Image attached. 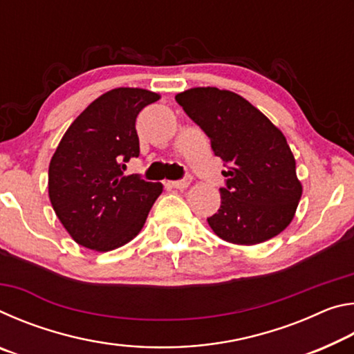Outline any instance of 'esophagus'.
I'll return each instance as SVG.
<instances>
[{
	"label": "esophagus",
	"mask_w": 354,
	"mask_h": 354,
	"mask_svg": "<svg viewBox=\"0 0 354 354\" xmlns=\"http://www.w3.org/2000/svg\"><path fill=\"white\" fill-rule=\"evenodd\" d=\"M190 183H192V178L190 176H185L184 179H181V181H171L170 185H171V187H175V189L184 190V189L189 187Z\"/></svg>",
	"instance_id": "1"
}]
</instances>
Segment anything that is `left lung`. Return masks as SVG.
Here are the masks:
<instances>
[{
    "mask_svg": "<svg viewBox=\"0 0 354 354\" xmlns=\"http://www.w3.org/2000/svg\"><path fill=\"white\" fill-rule=\"evenodd\" d=\"M175 100L211 139L226 162L221 205L207 218L220 239L236 245L262 243L295 217L303 185L284 134L241 95L194 87Z\"/></svg>",
    "mask_w": 354,
    "mask_h": 354,
    "instance_id": "left-lung-1",
    "label": "left lung"
}]
</instances>
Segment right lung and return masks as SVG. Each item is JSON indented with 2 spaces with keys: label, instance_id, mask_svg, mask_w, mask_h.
Wrapping results in <instances>:
<instances>
[{
  "label": "right lung",
  "instance_id": "right-lung-1",
  "mask_svg": "<svg viewBox=\"0 0 354 354\" xmlns=\"http://www.w3.org/2000/svg\"><path fill=\"white\" fill-rule=\"evenodd\" d=\"M159 93L118 87L76 117L53 154L48 195L76 243L93 251L123 247L139 234L162 184L123 175L140 153L136 118Z\"/></svg>",
  "mask_w": 354,
  "mask_h": 354
}]
</instances>
